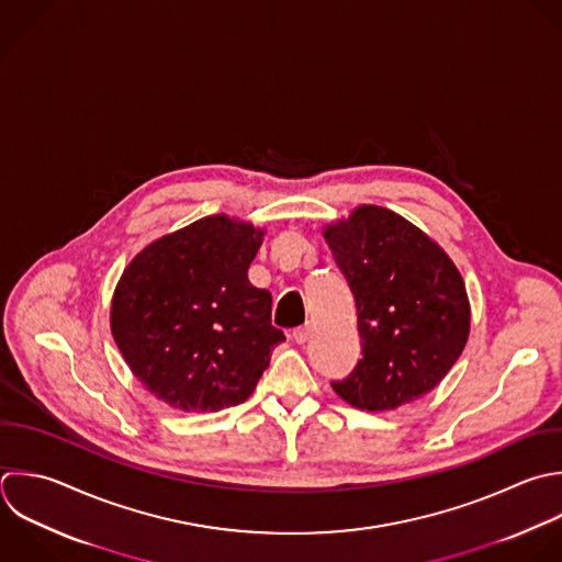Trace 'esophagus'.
<instances>
[{"label":"esophagus","mask_w":562,"mask_h":562,"mask_svg":"<svg viewBox=\"0 0 562 562\" xmlns=\"http://www.w3.org/2000/svg\"><path fill=\"white\" fill-rule=\"evenodd\" d=\"M310 336H312V325H303V327H296L292 331V338H294L296 345H305L310 340Z\"/></svg>","instance_id":"34e87169"}]
</instances>
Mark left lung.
<instances>
[{"mask_svg": "<svg viewBox=\"0 0 562 562\" xmlns=\"http://www.w3.org/2000/svg\"><path fill=\"white\" fill-rule=\"evenodd\" d=\"M323 237L356 299L362 358L331 389L362 411H393L430 393L470 336L465 283L446 255L402 215L362 204Z\"/></svg>", "mask_w": 562, "mask_h": 562, "instance_id": "8db88e82", "label": "left lung"}]
</instances>
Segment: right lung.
<instances>
[{"mask_svg": "<svg viewBox=\"0 0 562 562\" xmlns=\"http://www.w3.org/2000/svg\"><path fill=\"white\" fill-rule=\"evenodd\" d=\"M266 231L209 215L147 244L112 299V336L149 393L184 413L250 397L285 340L272 294L248 281Z\"/></svg>", "mask_w": 562, "mask_h": 562, "instance_id": "add662e5", "label": "right lung"}]
</instances>
